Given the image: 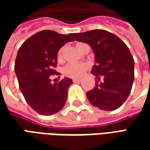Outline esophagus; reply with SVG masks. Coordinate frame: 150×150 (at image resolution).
<instances>
[{"mask_svg": "<svg viewBox=\"0 0 150 150\" xmlns=\"http://www.w3.org/2000/svg\"><path fill=\"white\" fill-rule=\"evenodd\" d=\"M72 80H73L74 83H79V82L81 81V79H73Z\"/></svg>", "mask_w": 150, "mask_h": 150, "instance_id": "1", "label": "esophagus"}]
</instances>
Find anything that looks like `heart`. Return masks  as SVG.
I'll use <instances>...</instances> for the list:
<instances>
[{
    "instance_id": "heart-1",
    "label": "heart",
    "mask_w": 150,
    "mask_h": 150,
    "mask_svg": "<svg viewBox=\"0 0 150 150\" xmlns=\"http://www.w3.org/2000/svg\"><path fill=\"white\" fill-rule=\"evenodd\" d=\"M82 42L76 44V47L79 50ZM58 59L61 60L62 58V49H60L58 52ZM88 65L87 63H69L62 70L63 74L70 78H79L88 71Z\"/></svg>"
}]
</instances>
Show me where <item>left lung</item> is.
<instances>
[{
    "instance_id": "8db88e82",
    "label": "left lung",
    "mask_w": 150,
    "mask_h": 150,
    "mask_svg": "<svg viewBox=\"0 0 150 150\" xmlns=\"http://www.w3.org/2000/svg\"><path fill=\"white\" fill-rule=\"evenodd\" d=\"M74 39L89 44L95 53L91 74L97 77L95 88L87 92L93 106L112 111L122 105L130 94L134 80V60L122 40L104 30L71 34ZM103 82L98 83L100 76Z\"/></svg>"
}]
</instances>
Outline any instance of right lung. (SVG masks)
I'll return each mask as SVG.
<instances>
[{
	"label": "right lung",
	"mask_w": 150,
	"mask_h": 150,
	"mask_svg": "<svg viewBox=\"0 0 150 150\" xmlns=\"http://www.w3.org/2000/svg\"><path fill=\"white\" fill-rule=\"evenodd\" d=\"M66 34L42 30L25 41L18 50L14 70L19 88L27 104L41 115L50 116L62 109L73 82L65 78L51 83V75H60L57 66L59 50L74 41Z\"/></svg>",
	"instance_id": "right-lung-1"
}]
</instances>
